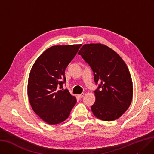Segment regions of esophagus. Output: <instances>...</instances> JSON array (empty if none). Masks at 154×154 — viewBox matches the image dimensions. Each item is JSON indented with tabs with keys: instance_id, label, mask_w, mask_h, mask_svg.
I'll return each instance as SVG.
<instances>
[{
	"instance_id": "1",
	"label": "esophagus",
	"mask_w": 154,
	"mask_h": 154,
	"mask_svg": "<svg viewBox=\"0 0 154 154\" xmlns=\"http://www.w3.org/2000/svg\"><path fill=\"white\" fill-rule=\"evenodd\" d=\"M84 95H85V94H84V93H82V94H81L78 95V97L79 98H83V97Z\"/></svg>"
}]
</instances>
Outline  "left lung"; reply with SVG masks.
Returning a JSON list of instances; mask_svg holds the SVG:
<instances>
[{
	"label": "left lung",
	"mask_w": 154,
	"mask_h": 154,
	"mask_svg": "<svg viewBox=\"0 0 154 154\" xmlns=\"http://www.w3.org/2000/svg\"><path fill=\"white\" fill-rule=\"evenodd\" d=\"M94 72L97 85L91 111L103 121H114L123 114L132 101L133 88L130 71L112 49L101 44H85L78 52Z\"/></svg>",
	"instance_id": "8db88e82"
}]
</instances>
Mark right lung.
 Wrapping results in <instances>:
<instances>
[{
    "instance_id": "obj_1",
    "label": "right lung",
    "mask_w": 154,
    "mask_h": 154,
    "mask_svg": "<svg viewBox=\"0 0 154 154\" xmlns=\"http://www.w3.org/2000/svg\"><path fill=\"white\" fill-rule=\"evenodd\" d=\"M82 44L55 45L36 60L30 71L28 96L33 111L49 125H57L68 118L76 103L67 89L65 70Z\"/></svg>"
}]
</instances>
